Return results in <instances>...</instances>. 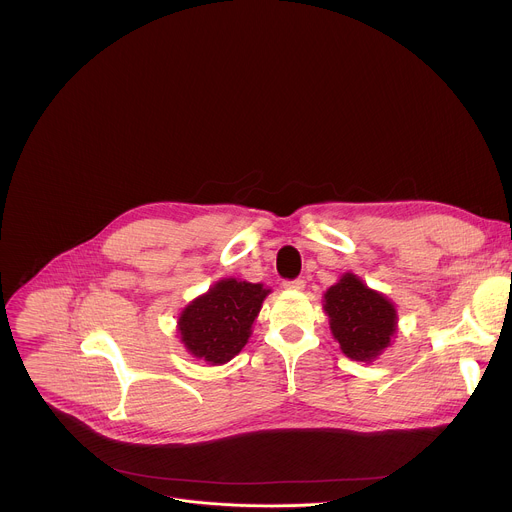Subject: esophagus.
<instances>
[{
  "label": "esophagus",
  "mask_w": 512,
  "mask_h": 512,
  "mask_svg": "<svg viewBox=\"0 0 512 512\" xmlns=\"http://www.w3.org/2000/svg\"><path fill=\"white\" fill-rule=\"evenodd\" d=\"M306 285L304 279H294V281H283V287L285 289H291V291H302Z\"/></svg>",
  "instance_id": "1"
}]
</instances>
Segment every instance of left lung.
I'll return each mask as SVG.
<instances>
[{"mask_svg":"<svg viewBox=\"0 0 512 512\" xmlns=\"http://www.w3.org/2000/svg\"><path fill=\"white\" fill-rule=\"evenodd\" d=\"M322 302L330 332L350 360L373 362L393 344L399 330L395 304L352 271L326 289Z\"/></svg>","mask_w":512,"mask_h":512,"instance_id":"obj_1","label":"left lung"}]
</instances>
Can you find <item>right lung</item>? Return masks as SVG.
Masks as SVG:
<instances>
[{"label":"right lung","mask_w":512,"mask_h":512,"mask_svg":"<svg viewBox=\"0 0 512 512\" xmlns=\"http://www.w3.org/2000/svg\"><path fill=\"white\" fill-rule=\"evenodd\" d=\"M271 289L263 283L223 277L194 298L178 316L184 348L212 367L235 358L249 342L253 322Z\"/></svg>","instance_id":"obj_1"}]
</instances>
